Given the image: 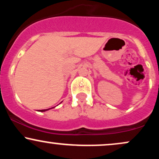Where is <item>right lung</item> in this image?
<instances>
[{
	"label": "right lung",
	"mask_w": 159,
	"mask_h": 159,
	"mask_svg": "<svg viewBox=\"0 0 159 159\" xmlns=\"http://www.w3.org/2000/svg\"><path fill=\"white\" fill-rule=\"evenodd\" d=\"M53 107H52V108H53ZM52 108H48V109H44V110H39L38 111H41V112H45V111H48V110H50V109H52Z\"/></svg>",
	"instance_id": "add662e5"
}]
</instances>
